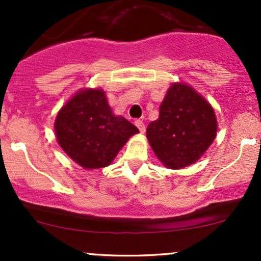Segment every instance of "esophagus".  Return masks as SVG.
I'll use <instances>...</instances> for the list:
<instances>
[{
	"mask_svg": "<svg viewBox=\"0 0 261 261\" xmlns=\"http://www.w3.org/2000/svg\"><path fill=\"white\" fill-rule=\"evenodd\" d=\"M135 125H136V127L139 128V131H140L141 134H144V133H145V123H144L143 121H140V120H136V121H135Z\"/></svg>",
	"mask_w": 261,
	"mask_h": 261,
	"instance_id": "1",
	"label": "esophagus"
}]
</instances>
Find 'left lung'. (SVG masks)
Returning <instances> with one entry per match:
<instances>
[{
    "mask_svg": "<svg viewBox=\"0 0 261 261\" xmlns=\"http://www.w3.org/2000/svg\"><path fill=\"white\" fill-rule=\"evenodd\" d=\"M217 120L211 105L192 87L174 83L146 136L158 159L170 169L196 163L215 140Z\"/></svg>",
    "mask_w": 261,
    "mask_h": 261,
    "instance_id": "8db88e82",
    "label": "left lung"
}]
</instances>
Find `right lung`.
Listing matches in <instances>:
<instances>
[{
    "label": "right lung",
    "mask_w": 261,
    "mask_h": 261,
    "mask_svg": "<svg viewBox=\"0 0 261 261\" xmlns=\"http://www.w3.org/2000/svg\"><path fill=\"white\" fill-rule=\"evenodd\" d=\"M136 126L112 114L102 89H84L63 106L55 120L62 149L86 169L107 167L138 134Z\"/></svg>",
    "instance_id": "obj_1"
}]
</instances>
